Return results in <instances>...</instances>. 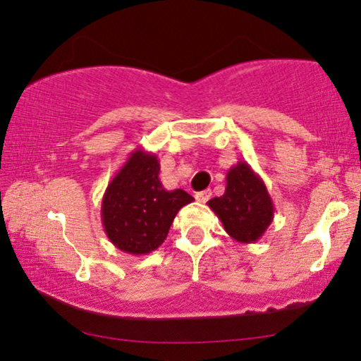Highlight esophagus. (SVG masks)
<instances>
[{
	"instance_id": "1",
	"label": "esophagus",
	"mask_w": 361,
	"mask_h": 361,
	"mask_svg": "<svg viewBox=\"0 0 361 361\" xmlns=\"http://www.w3.org/2000/svg\"><path fill=\"white\" fill-rule=\"evenodd\" d=\"M210 197H212V189H205V191H200L195 194V199L202 204H205L207 200H210Z\"/></svg>"
}]
</instances>
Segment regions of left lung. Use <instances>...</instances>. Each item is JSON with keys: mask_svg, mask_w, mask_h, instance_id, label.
Segmentation results:
<instances>
[{"mask_svg": "<svg viewBox=\"0 0 361 361\" xmlns=\"http://www.w3.org/2000/svg\"><path fill=\"white\" fill-rule=\"evenodd\" d=\"M224 231L240 243L259 240L274 219V204L261 176L247 162H237L226 175L221 197L209 200Z\"/></svg>", "mask_w": 361, "mask_h": 361, "instance_id": "1", "label": "left lung"}]
</instances>
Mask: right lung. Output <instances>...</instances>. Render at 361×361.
Wrapping results in <instances>:
<instances>
[{
  "label": "right lung",
  "instance_id": "obj_1",
  "mask_svg": "<svg viewBox=\"0 0 361 361\" xmlns=\"http://www.w3.org/2000/svg\"><path fill=\"white\" fill-rule=\"evenodd\" d=\"M159 172L157 156L137 148L103 194V228L121 252L135 256L151 253L166 240L181 207L194 200L183 189L167 191Z\"/></svg>",
  "mask_w": 361,
  "mask_h": 361
}]
</instances>
